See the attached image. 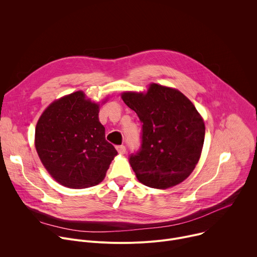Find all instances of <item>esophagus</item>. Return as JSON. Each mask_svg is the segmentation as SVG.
Wrapping results in <instances>:
<instances>
[{"label": "esophagus", "mask_w": 257, "mask_h": 257, "mask_svg": "<svg viewBox=\"0 0 257 257\" xmlns=\"http://www.w3.org/2000/svg\"><path fill=\"white\" fill-rule=\"evenodd\" d=\"M116 150H117L119 155H124L126 153V148H125L124 145H118L117 148H116Z\"/></svg>", "instance_id": "34e87169"}]
</instances>
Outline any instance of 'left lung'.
I'll return each mask as SVG.
<instances>
[{
	"label": "left lung",
	"mask_w": 257,
	"mask_h": 257,
	"mask_svg": "<svg viewBox=\"0 0 257 257\" xmlns=\"http://www.w3.org/2000/svg\"><path fill=\"white\" fill-rule=\"evenodd\" d=\"M123 101L142 125L140 152L130 165L143 185L174 187L189 177L198 163L205 126L191 100L180 90L151 83L146 91H124Z\"/></svg>",
	"instance_id": "left-lung-1"
}]
</instances>
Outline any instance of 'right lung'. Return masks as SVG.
I'll return each instance as SVG.
<instances>
[{"instance_id": "add662e5", "label": "right lung", "mask_w": 257, "mask_h": 257, "mask_svg": "<svg viewBox=\"0 0 257 257\" xmlns=\"http://www.w3.org/2000/svg\"><path fill=\"white\" fill-rule=\"evenodd\" d=\"M99 106L78 90L54 100L36 123V153L52 178L65 187L97 185L118 154L105 140Z\"/></svg>"}]
</instances>
